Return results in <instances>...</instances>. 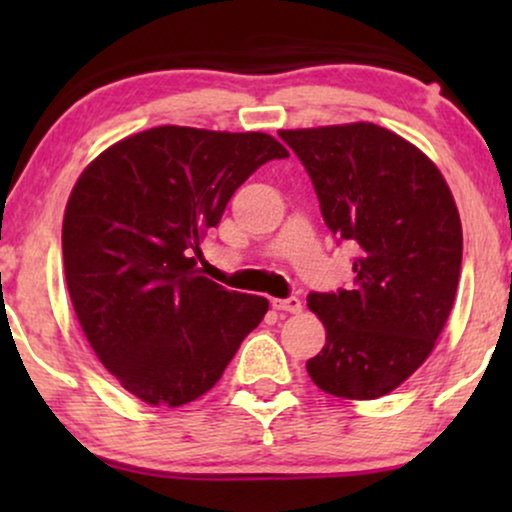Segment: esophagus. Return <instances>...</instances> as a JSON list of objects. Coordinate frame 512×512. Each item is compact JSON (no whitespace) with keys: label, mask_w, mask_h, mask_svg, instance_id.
Segmentation results:
<instances>
[{"label":"esophagus","mask_w":512,"mask_h":512,"mask_svg":"<svg viewBox=\"0 0 512 512\" xmlns=\"http://www.w3.org/2000/svg\"><path fill=\"white\" fill-rule=\"evenodd\" d=\"M272 307L279 312H291V314H298L303 310V303H300V298L296 296H289V298H275L272 300Z\"/></svg>","instance_id":"obj_1"}]
</instances>
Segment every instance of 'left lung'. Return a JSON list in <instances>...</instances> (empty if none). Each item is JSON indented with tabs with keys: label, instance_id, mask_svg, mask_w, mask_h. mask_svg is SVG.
Masks as SVG:
<instances>
[{
	"label": "left lung",
	"instance_id": "left-lung-1",
	"mask_svg": "<svg viewBox=\"0 0 512 512\" xmlns=\"http://www.w3.org/2000/svg\"><path fill=\"white\" fill-rule=\"evenodd\" d=\"M310 174L321 216L352 242L354 286L312 291L326 345L307 361L326 394L370 401L426 361L461 275V221L438 167L375 123L279 130Z\"/></svg>",
	"mask_w": 512,
	"mask_h": 512
}]
</instances>
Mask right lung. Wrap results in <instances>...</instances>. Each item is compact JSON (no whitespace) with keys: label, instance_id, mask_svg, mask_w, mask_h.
<instances>
[{"label":"right lung","instance_id":"obj_1","mask_svg":"<svg viewBox=\"0 0 512 512\" xmlns=\"http://www.w3.org/2000/svg\"><path fill=\"white\" fill-rule=\"evenodd\" d=\"M289 151L263 132L160 125L86 167L62 221L69 298L102 366L149 405L219 382L268 300L202 277L193 254L233 193Z\"/></svg>","mask_w":512,"mask_h":512}]
</instances>
